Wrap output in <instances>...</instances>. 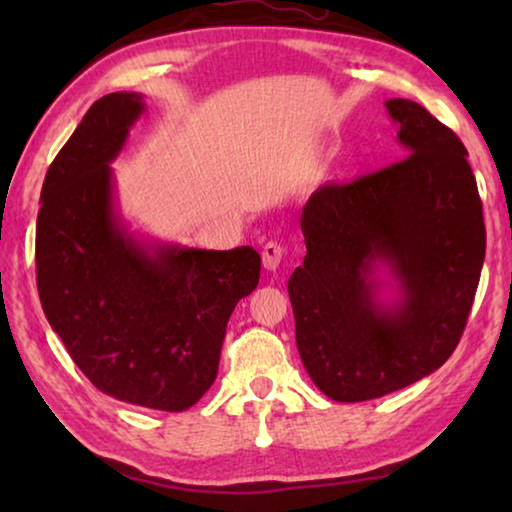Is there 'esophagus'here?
I'll list each match as a JSON object with an SVG mask.
<instances>
[{
  "label": "esophagus",
  "instance_id": "esophagus-1",
  "mask_svg": "<svg viewBox=\"0 0 512 512\" xmlns=\"http://www.w3.org/2000/svg\"><path fill=\"white\" fill-rule=\"evenodd\" d=\"M284 257V248L282 244H277V241H268L262 250V262L266 271H277V266H280Z\"/></svg>",
  "mask_w": 512,
  "mask_h": 512
}]
</instances>
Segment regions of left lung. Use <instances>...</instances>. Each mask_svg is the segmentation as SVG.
I'll return each instance as SVG.
<instances>
[{
    "label": "left lung",
    "instance_id": "obj_1",
    "mask_svg": "<svg viewBox=\"0 0 512 512\" xmlns=\"http://www.w3.org/2000/svg\"><path fill=\"white\" fill-rule=\"evenodd\" d=\"M406 158L302 210L307 255L289 277L296 343L334 402H366L452 357L485 257L479 189L463 142L409 99L386 101ZM384 265L398 298L381 301Z\"/></svg>",
    "mask_w": 512,
    "mask_h": 512
}]
</instances>
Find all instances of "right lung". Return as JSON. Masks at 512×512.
<instances>
[{"instance_id": "add662e5", "label": "right lung", "mask_w": 512, "mask_h": 512, "mask_svg": "<svg viewBox=\"0 0 512 512\" xmlns=\"http://www.w3.org/2000/svg\"><path fill=\"white\" fill-rule=\"evenodd\" d=\"M146 110L137 92L92 103L45 176L36 225L42 309L101 393L185 411L214 384L232 309L259 282L253 246L137 239L117 214L110 162Z\"/></svg>"}]
</instances>
